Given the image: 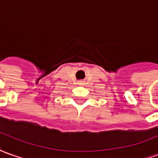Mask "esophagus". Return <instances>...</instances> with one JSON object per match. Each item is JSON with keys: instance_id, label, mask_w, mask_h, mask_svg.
Returning <instances> with one entry per match:
<instances>
[{"instance_id": "34e87169", "label": "esophagus", "mask_w": 158, "mask_h": 158, "mask_svg": "<svg viewBox=\"0 0 158 158\" xmlns=\"http://www.w3.org/2000/svg\"><path fill=\"white\" fill-rule=\"evenodd\" d=\"M80 82H81V81H80ZM79 84H82V83H79Z\"/></svg>"}]
</instances>
